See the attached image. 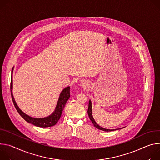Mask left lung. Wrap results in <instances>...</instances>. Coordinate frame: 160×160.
Segmentation results:
<instances>
[{"instance_id": "1", "label": "left lung", "mask_w": 160, "mask_h": 160, "mask_svg": "<svg viewBox=\"0 0 160 160\" xmlns=\"http://www.w3.org/2000/svg\"><path fill=\"white\" fill-rule=\"evenodd\" d=\"M88 116H89L90 120L92 121L93 125H94L95 127H96L97 128L100 130H103L105 132H111V131H113L114 130H110V129H105L104 128H102L101 127H100L98 124L95 122V119H93V117L92 116V102L91 100L89 101V105H88Z\"/></svg>"}]
</instances>
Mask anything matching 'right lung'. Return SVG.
<instances>
[{
  "instance_id": "right-lung-1",
  "label": "right lung",
  "mask_w": 160,
  "mask_h": 160,
  "mask_svg": "<svg viewBox=\"0 0 160 160\" xmlns=\"http://www.w3.org/2000/svg\"><path fill=\"white\" fill-rule=\"evenodd\" d=\"M11 97L12 100L14 103V107L18 111L20 114V115L28 122H30L32 125L37 126L39 127H42V128H46V127H51L55 125L60 119L62 111L65 108V105L68 100L70 97V86H68L63 90L62 93L60 95V97L57 105V107L55 108V111L53 112L50 116L42 118H35L30 117L26 114H25L18 107L17 104L15 102L14 98L12 95V76H11Z\"/></svg>"
}]
</instances>
